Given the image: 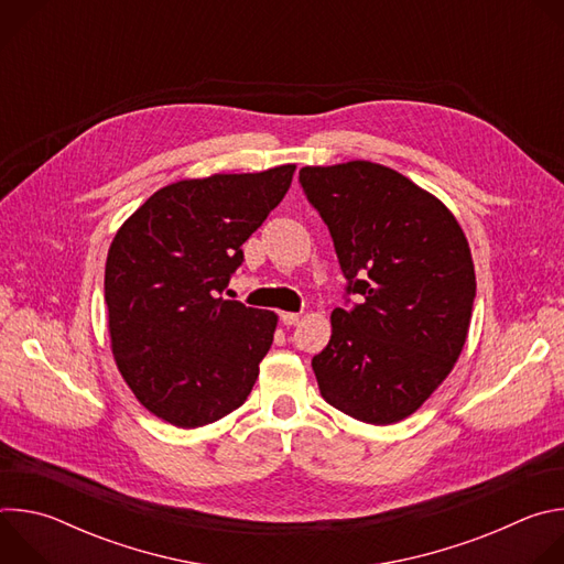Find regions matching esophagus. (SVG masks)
<instances>
[{
    "instance_id": "34e87169",
    "label": "esophagus",
    "mask_w": 564,
    "mask_h": 564,
    "mask_svg": "<svg viewBox=\"0 0 564 564\" xmlns=\"http://www.w3.org/2000/svg\"><path fill=\"white\" fill-rule=\"evenodd\" d=\"M299 318H301V314H296V312H281V324H285V326H296Z\"/></svg>"
}]
</instances>
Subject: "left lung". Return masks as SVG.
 Listing matches in <instances>:
<instances>
[{
    "label": "left lung",
    "mask_w": 564,
    "mask_h": 564,
    "mask_svg": "<svg viewBox=\"0 0 564 564\" xmlns=\"http://www.w3.org/2000/svg\"><path fill=\"white\" fill-rule=\"evenodd\" d=\"M299 183L330 229L352 307L312 357L330 406L366 422L413 415L453 370L470 326L468 240L433 194L390 167L352 160L303 167Z\"/></svg>",
    "instance_id": "left-lung-1"
}]
</instances>
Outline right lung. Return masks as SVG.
Listing matches in <instances>:
<instances>
[{"mask_svg": "<svg viewBox=\"0 0 564 564\" xmlns=\"http://www.w3.org/2000/svg\"><path fill=\"white\" fill-rule=\"evenodd\" d=\"M294 170L167 185L118 229L105 268L111 350L155 417L205 426L252 392L276 314L220 294L243 263L240 246L283 200Z\"/></svg>", "mask_w": 564, "mask_h": 564, "instance_id": "obj_1", "label": "right lung"}]
</instances>
